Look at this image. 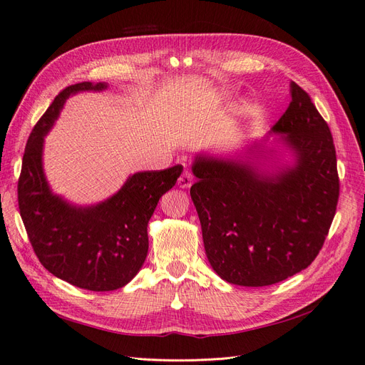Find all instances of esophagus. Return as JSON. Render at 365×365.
<instances>
[{
    "mask_svg": "<svg viewBox=\"0 0 365 365\" xmlns=\"http://www.w3.org/2000/svg\"><path fill=\"white\" fill-rule=\"evenodd\" d=\"M193 184V175L189 170H184L181 176L178 178V185L181 189H189V187Z\"/></svg>",
    "mask_w": 365,
    "mask_h": 365,
    "instance_id": "obj_1",
    "label": "esophagus"
}]
</instances>
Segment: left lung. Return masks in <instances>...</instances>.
<instances>
[{"instance_id":"1","label":"left lung","mask_w":365,"mask_h":365,"mask_svg":"<svg viewBox=\"0 0 365 365\" xmlns=\"http://www.w3.org/2000/svg\"><path fill=\"white\" fill-rule=\"evenodd\" d=\"M292 101L272 126L294 164L264 173L248 160L197 155L190 196L201 220L207 259L220 279L269 286L306 269L332 224L339 178L334 138L311 97L291 82ZM253 158L251 159L250 157Z\"/></svg>"}]
</instances>
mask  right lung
Listing matches in <instances>:
<instances>
[{
    "label": "right lung",
    "mask_w": 365,
    "mask_h": 365,
    "mask_svg": "<svg viewBox=\"0 0 365 365\" xmlns=\"http://www.w3.org/2000/svg\"><path fill=\"white\" fill-rule=\"evenodd\" d=\"M106 83L81 82L62 90L27 140L18 180V205L42 267L77 288L103 292L123 288L148 256V224L160 197L180 178L182 165L138 172L106 201L76 207L54 195L42 169L43 137L65 101Z\"/></svg>",
    "instance_id": "right-lung-1"
}]
</instances>
